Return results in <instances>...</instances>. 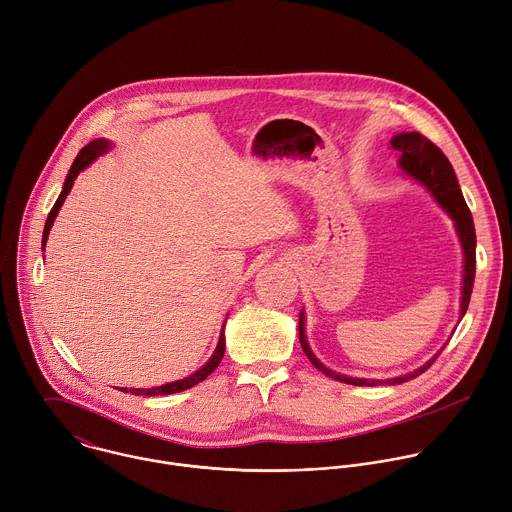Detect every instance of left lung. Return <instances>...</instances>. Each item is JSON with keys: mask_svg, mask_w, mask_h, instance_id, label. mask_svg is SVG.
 Masks as SVG:
<instances>
[{"mask_svg": "<svg viewBox=\"0 0 512 512\" xmlns=\"http://www.w3.org/2000/svg\"><path fill=\"white\" fill-rule=\"evenodd\" d=\"M392 148L398 150L400 156V166L406 170V173L414 179H418L422 185L428 187V191L436 197V201L442 205V209L454 219L456 223V231L458 237L462 241V249H464V285H462V303H460V317L466 313L468 303H470V293H472V285H474V273H476V233H474V223H472V215L470 209L464 203L462 191L458 187L454 168L448 162V158L444 156V152L432 142L428 140L424 134L420 132H404V134H396L392 138ZM299 344L307 356V360L325 376L344 382V384H352V386H378V384H402L408 382L420 374H424L434 360H430L426 366H422L420 370L402 376V378H394V380H358V378H348L342 374H335L331 370H327L309 350V344L305 339V331H303V313L299 315Z\"/></svg>", "mask_w": 512, "mask_h": 512, "instance_id": "8db88e82", "label": "left lung"}]
</instances>
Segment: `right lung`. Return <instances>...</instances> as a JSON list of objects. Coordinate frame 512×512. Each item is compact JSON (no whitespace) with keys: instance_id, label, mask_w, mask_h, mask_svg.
Here are the masks:
<instances>
[{"instance_id":"right-lung-1","label":"right lung","mask_w":512,"mask_h":512,"mask_svg":"<svg viewBox=\"0 0 512 512\" xmlns=\"http://www.w3.org/2000/svg\"><path fill=\"white\" fill-rule=\"evenodd\" d=\"M106 148H108V142H106V140H102V138H98V140H92L90 144H86V146L78 152V156L74 158V164H72L70 173H68V177H66L64 189H62V193H60V197H58L56 205L52 207V211H50V215H48V221H46V227H44V239H42L44 247H46V241H48V233H50V229H52V223H54V219H56V215H58L60 207L64 205V201H66V197H68V193H70V189H72V185H74L76 177L80 175V170H84V168H86L94 158H98ZM223 356H225V333L221 331L219 344H217V350H215L213 358H211V360H209V362H207L199 372H195L193 376H189V378H185V380L164 384V386H160V388H150V390L130 388V394H134V396H168V394H177V392L189 390V388L197 386L199 382L207 380V378L217 370V366L221 364ZM122 392H126V390L122 388Z\"/></svg>"}]
</instances>
